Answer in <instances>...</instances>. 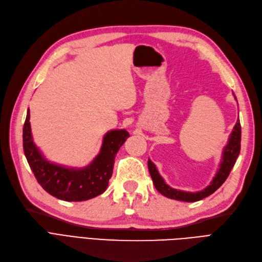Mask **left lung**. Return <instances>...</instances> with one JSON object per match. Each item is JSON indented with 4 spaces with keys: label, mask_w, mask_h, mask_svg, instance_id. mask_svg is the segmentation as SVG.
<instances>
[{
    "label": "left lung",
    "mask_w": 262,
    "mask_h": 262,
    "mask_svg": "<svg viewBox=\"0 0 262 262\" xmlns=\"http://www.w3.org/2000/svg\"><path fill=\"white\" fill-rule=\"evenodd\" d=\"M239 150H241V123H239V120H237L233 130H232L230 135L227 146L225 147L224 151H222V160L220 163V167L215 175L214 179H212V181L210 182V185L208 187H206L204 190L198 191V192H187V191L172 189L171 187H169L161 177L156 165H154L153 162L150 159L148 160V168L150 171L151 178L153 180L154 187L157 188V190L161 193V194H163L164 196H166L168 199L177 200V201L196 202L209 196L217 189L221 187L222 183L226 181V179L230 175L231 169L233 168L236 159L239 154Z\"/></svg>",
    "instance_id": "obj_1"
}]
</instances>
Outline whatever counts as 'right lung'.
<instances>
[{"label":"right lung","mask_w":262,"mask_h":262,"mask_svg":"<svg viewBox=\"0 0 262 262\" xmlns=\"http://www.w3.org/2000/svg\"><path fill=\"white\" fill-rule=\"evenodd\" d=\"M30 111L24 124V152L31 170L41 187L51 195L67 202H81L100 195L106 190L112 176L114 159L129 137L125 129H114L103 136L100 152L93 162L82 168H70L47 161L32 139Z\"/></svg>","instance_id":"add662e5"}]
</instances>
